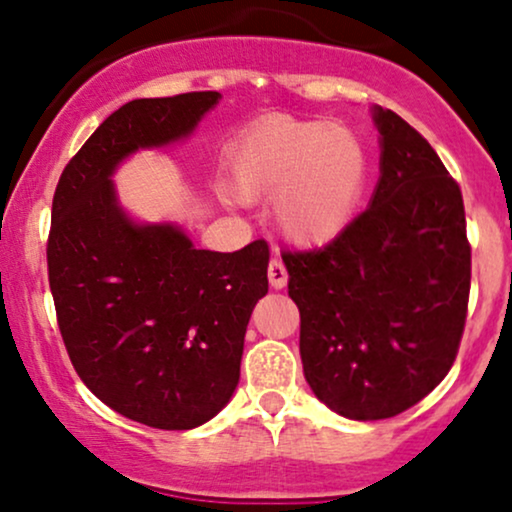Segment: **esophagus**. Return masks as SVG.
Listing matches in <instances>:
<instances>
[{
  "label": "esophagus",
  "mask_w": 512,
  "mask_h": 512,
  "mask_svg": "<svg viewBox=\"0 0 512 512\" xmlns=\"http://www.w3.org/2000/svg\"><path fill=\"white\" fill-rule=\"evenodd\" d=\"M269 284H272V289H284L286 281H289V272H286L284 262L279 260V257H274L272 262H269Z\"/></svg>",
  "instance_id": "esophagus-1"
}]
</instances>
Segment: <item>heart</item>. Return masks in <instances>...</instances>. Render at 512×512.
<instances>
[{
  "label": "heart",
  "instance_id": "1",
  "mask_svg": "<svg viewBox=\"0 0 512 512\" xmlns=\"http://www.w3.org/2000/svg\"><path fill=\"white\" fill-rule=\"evenodd\" d=\"M366 178L368 154L358 134L325 120L262 127L233 161L240 195L281 197L276 219L301 245H322L349 226Z\"/></svg>",
  "mask_w": 512,
  "mask_h": 512
}]
</instances>
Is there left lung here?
Listing matches in <instances>:
<instances>
[{"label":"left lung","mask_w":512,"mask_h":512,"mask_svg":"<svg viewBox=\"0 0 512 512\" xmlns=\"http://www.w3.org/2000/svg\"><path fill=\"white\" fill-rule=\"evenodd\" d=\"M380 180L370 207L322 248L281 252L301 310V358L320 402L390 419L448 375L472 284L457 180L392 110L375 108Z\"/></svg>","instance_id":"left-lung-1"}]
</instances>
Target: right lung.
Segmentation results:
<instances>
[{"label": "right lung", "instance_id": "right-lung-1", "mask_svg": "<svg viewBox=\"0 0 512 512\" xmlns=\"http://www.w3.org/2000/svg\"><path fill=\"white\" fill-rule=\"evenodd\" d=\"M216 103V91L125 103L52 197L48 279L69 361L110 409L163 431L202 426L231 399L252 308L269 289V245L197 250L178 228L137 226L110 175L132 151L190 134Z\"/></svg>", "mask_w": 512, "mask_h": 512}]
</instances>
